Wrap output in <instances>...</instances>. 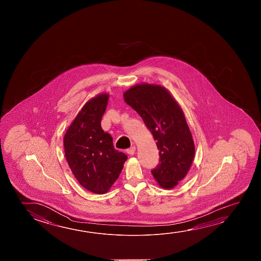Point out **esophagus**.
<instances>
[{
  "label": "esophagus",
  "instance_id": "34e87169",
  "mask_svg": "<svg viewBox=\"0 0 261 261\" xmlns=\"http://www.w3.org/2000/svg\"><path fill=\"white\" fill-rule=\"evenodd\" d=\"M135 152H136V146H131L130 148L126 150V153L129 154H134Z\"/></svg>",
  "mask_w": 261,
  "mask_h": 261
}]
</instances>
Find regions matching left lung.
Segmentation results:
<instances>
[{
    "label": "left lung",
    "mask_w": 261,
    "mask_h": 261,
    "mask_svg": "<svg viewBox=\"0 0 261 261\" xmlns=\"http://www.w3.org/2000/svg\"><path fill=\"white\" fill-rule=\"evenodd\" d=\"M125 103L141 116L159 150L151 170L159 186L171 189L188 174L195 155L192 135L179 105L165 87L142 84L124 94Z\"/></svg>",
    "instance_id": "left-lung-1"
}]
</instances>
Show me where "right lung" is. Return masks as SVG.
<instances>
[{"instance_id": "right-lung-1", "label": "right lung", "mask_w": 261, "mask_h": 261, "mask_svg": "<svg viewBox=\"0 0 261 261\" xmlns=\"http://www.w3.org/2000/svg\"><path fill=\"white\" fill-rule=\"evenodd\" d=\"M109 95L99 94L78 113L64 137L69 167L82 187L107 193L118 178L127 155L115 149L113 138L101 127Z\"/></svg>"}]
</instances>
